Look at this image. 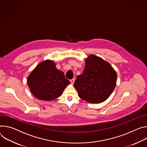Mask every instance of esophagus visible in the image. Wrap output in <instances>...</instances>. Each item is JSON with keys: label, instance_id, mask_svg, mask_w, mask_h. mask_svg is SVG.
I'll list each match as a JSON object with an SVG mask.
<instances>
[{"label": "esophagus", "instance_id": "34e87169", "mask_svg": "<svg viewBox=\"0 0 147 147\" xmlns=\"http://www.w3.org/2000/svg\"><path fill=\"white\" fill-rule=\"evenodd\" d=\"M70 82H71V84L72 85H73L74 84V82H75V79H72L70 80Z\"/></svg>", "mask_w": 147, "mask_h": 147}]
</instances>
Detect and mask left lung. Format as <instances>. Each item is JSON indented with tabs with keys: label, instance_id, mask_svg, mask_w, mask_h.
Returning <instances> with one entry per match:
<instances>
[{
	"label": "left lung",
	"instance_id": "1",
	"mask_svg": "<svg viewBox=\"0 0 147 147\" xmlns=\"http://www.w3.org/2000/svg\"><path fill=\"white\" fill-rule=\"evenodd\" d=\"M117 74L110 64L102 58L90 55L85 60L82 75L74 83L78 96L90 103L105 101L115 88Z\"/></svg>",
	"mask_w": 147,
	"mask_h": 147
}]
</instances>
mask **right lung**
I'll return each mask as SVG.
<instances>
[{"mask_svg":"<svg viewBox=\"0 0 147 147\" xmlns=\"http://www.w3.org/2000/svg\"><path fill=\"white\" fill-rule=\"evenodd\" d=\"M31 93L37 99L50 101L61 96L65 88L70 84L63 72L57 69L51 60L40 63L27 78Z\"/></svg>","mask_w":147,"mask_h":147,"instance_id":"right-lung-1","label":"right lung"}]
</instances>
